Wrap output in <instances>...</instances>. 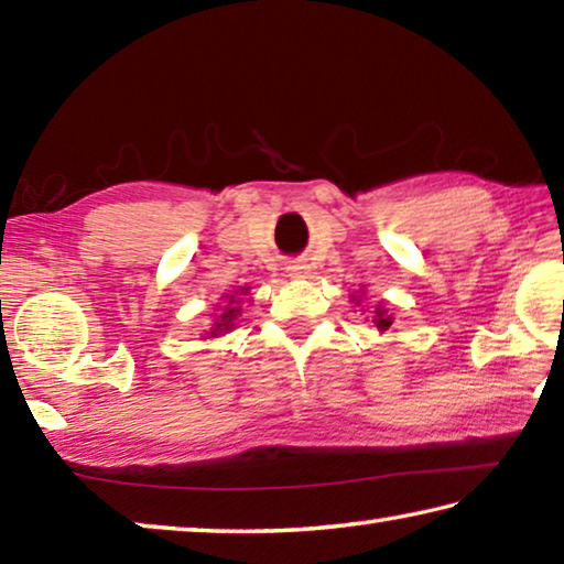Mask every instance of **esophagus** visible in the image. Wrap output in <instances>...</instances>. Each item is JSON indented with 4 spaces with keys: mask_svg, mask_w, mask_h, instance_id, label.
<instances>
[{
    "mask_svg": "<svg viewBox=\"0 0 564 564\" xmlns=\"http://www.w3.org/2000/svg\"><path fill=\"white\" fill-rule=\"evenodd\" d=\"M285 273H289L291 279H308L311 265L305 261H291L289 265H285Z\"/></svg>",
    "mask_w": 564,
    "mask_h": 564,
    "instance_id": "1",
    "label": "esophagus"
}]
</instances>
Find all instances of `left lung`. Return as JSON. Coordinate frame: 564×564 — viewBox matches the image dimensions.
Instances as JSON below:
<instances>
[{"label":"left lung","instance_id":"left-lung-1","mask_svg":"<svg viewBox=\"0 0 564 564\" xmlns=\"http://www.w3.org/2000/svg\"><path fill=\"white\" fill-rule=\"evenodd\" d=\"M362 293H366V291H362ZM360 293H356V295H350V303H356V305H360ZM393 316H390V313H388V308H386V305L383 303H378L376 305V311H373V326L380 330V333H383V330H388L390 326H393Z\"/></svg>","mask_w":564,"mask_h":564}]
</instances>
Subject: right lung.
Listing matches in <instances>:
<instances>
[{"mask_svg":"<svg viewBox=\"0 0 564 564\" xmlns=\"http://www.w3.org/2000/svg\"><path fill=\"white\" fill-rule=\"evenodd\" d=\"M248 293H251V289H238V291H231V293H224L221 299V305H216V311L212 313V328L204 330V338L202 340H208V338H221L226 336V333H231L236 326H238V316L243 313V303L248 299Z\"/></svg>","mask_w":564,"mask_h":564,"instance_id":"add662e5","label":"right lung"}]
</instances>
